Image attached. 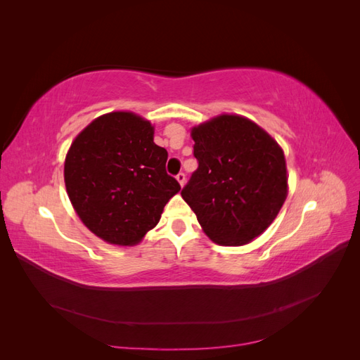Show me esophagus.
Returning <instances> with one entry per match:
<instances>
[{
	"label": "esophagus",
	"instance_id": "esophagus-1",
	"mask_svg": "<svg viewBox=\"0 0 360 360\" xmlns=\"http://www.w3.org/2000/svg\"><path fill=\"white\" fill-rule=\"evenodd\" d=\"M176 179H177V181L180 183V186H183L184 181H186V176H184V172H179L177 176H176Z\"/></svg>",
	"mask_w": 360,
	"mask_h": 360
}]
</instances>
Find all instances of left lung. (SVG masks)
Wrapping results in <instances>:
<instances>
[{
  "mask_svg": "<svg viewBox=\"0 0 360 360\" xmlns=\"http://www.w3.org/2000/svg\"><path fill=\"white\" fill-rule=\"evenodd\" d=\"M198 168L181 191L217 245L252 242L274 222L288 192L284 151L264 129L222 114L192 129Z\"/></svg>",
  "mask_w": 360,
  "mask_h": 360,
  "instance_id": "8db88e82",
  "label": "left lung"
}]
</instances>
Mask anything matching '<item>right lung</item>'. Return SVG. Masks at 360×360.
Here are the masks:
<instances>
[{"label": "right lung", "instance_id": "obj_1", "mask_svg": "<svg viewBox=\"0 0 360 360\" xmlns=\"http://www.w3.org/2000/svg\"><path fill=\"white\" fill-rule=\"evenodd\" d=\"M155 127L134 112L97 117L72 143L64 183L79 219L102 240L132 246L160 219L180 191L168 176V151L155 144Z\"/></svg>", "mask_w": 360, "mask_h": 360}]
</instances>
